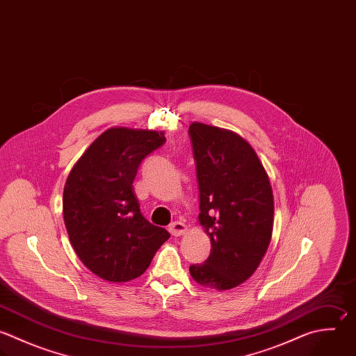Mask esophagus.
I'll list each match as a JSON object with an SVG mask.
<instances>
[{
  "instance_id": "34e87169",
  "label": "esophagus",
  "mask_w": 356,
  "mask_h": 356,
  "mask_svg": "<svg viewBox=\"0 0 356 356\" xmlns=\"http://www.w3.org/2000/svg\"><path fill=\"white\" fill-rule=\"evenodd\" d=\"M168 231L171 232V235L179 236V235H182L186 231V225L184 222H181V221H174L172 224H170Z\"/></svg>"
}]
</instances>
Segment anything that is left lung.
I'll return each mask as SVG.
<instances>
[{
  "label": "left lung",
  "instance_id": "1",
  "mask_svg": "<svg viewBox=\"0 0 356 356\" xmlns=\"http://www.w3.org/2000/svg\"><path fill=\"white\" fill-rule=\"evenodd\" d=\"M189 136L199 182V221L211 242L209 257L189 271L204 286L231 289L254 273L270 243L271 185L257 154L239 135L193 122Z\"/></svg>",
  "mask_w": 356,
  "mask_h": 356
}]
</instances>
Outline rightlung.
Wrapping results in <instances>:
<instances>
[{
	"mask_svg": "<svg viewBox=\"0 0 356 356\" xmlns=\"http://www.w3.org/2000/svg\"><path fill=\"white\" fill-rule=\"evenodd\" d=\"M164 143L163 132L111 128L68 175L63 197L68 236L82 263L103 280L142 275L170 238L143 217L132 186L140 163Z\"/></svg>",
	"mask_w": 356,
	"mask_h": 356,
	"instance_id": "1",
	"label": "right lung"
}]
</instances>
